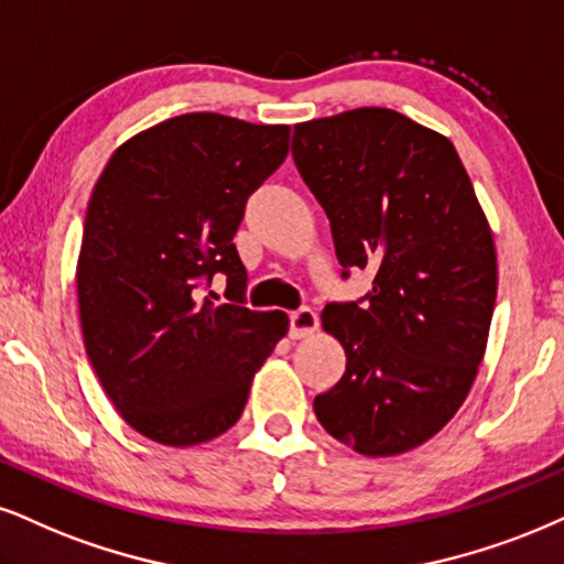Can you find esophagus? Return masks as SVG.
Here are the masks:
<instances>
[{
  "label": "esophagus",
  "instance_id": "obj_1",
  "mask_svg": "<svg viewBox=\"0 0 564 564\" xmlns=\"http://www.w3.org/2000/svg\"><path fill=\"white\" fill-rule=\"evenodd\" d=\"M318 329V316L311 308H301L290 314V337L303 339L311 337Z\"/></svg>",
  "mask_w": 564,
  "mask_h": 564
}]
</instances>
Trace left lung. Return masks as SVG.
Masks as SVG:
<instances>
[{
    "instance_id": "1",
    "label": "left lung",
    "mask_w": 564,
    "mask_h": 564,
    "mask_svg": "<svg viewBox=\"0 0 564 564\" xmlns=\"http://www.w3.org/2000/svg\"><path fill=\"white\" fill-rule=\"evenodd\" d=\"M293 159L345 276L373 271L366 303L322 314L347 366L316 419L368 457L421 447L468 398L495 314V235L474 183L449 138L384 107L295 124Z\"/></svg>"
}]
</instances>
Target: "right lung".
Returning a JSON list of instances; mask_svg holds the SVG:
<instances>
[{
	"instance_id": "right-lung-1",
	"label": "right lung",
	"mask_w": 564,
	"mask_h": 564,
	"mask_svg": "<svg viewBox=\"0 0 564 564\" xmlns=\"http://www.w3.org/2000/svg\"><path fill=\"white\" fill-rule=\"evenodd\" d=\"M288 149L290 124L193 112L124 141L96 180L75 271L80 329L138 434L170 447L225 434L288 335V314L238 305L246 267L232 242L248 196ZM217 270L232 304L199 295Z\"/></svg>"
}]
</instances>
